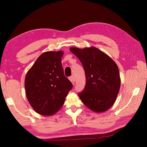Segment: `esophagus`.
<instances>
[{"label":"esophagus","instance_id":"34e87169","mask_svg":"<svg viewBox=\"0 0 147 147\" xmlns=\"http://www.w3.org/2000/svg\"><path fill=\"white\" fill-rule=\"evenodd\" d=\"M69 80L71 81V83H73V85H74V83H75V82H74V79L73 76H71V77H69Z\"/></svg>","mask_w":147,"mask_h":147}]
</instances>
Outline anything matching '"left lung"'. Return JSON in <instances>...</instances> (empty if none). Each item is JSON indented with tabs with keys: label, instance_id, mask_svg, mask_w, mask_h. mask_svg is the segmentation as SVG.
Returning <instances> with one entry per match:
<instances>
[{
	"label": "left lung",
	"instance_id": "obj_1",
	"mask_svg": "<svg viewBox=\"0 0 147 147\" xmlns=\"http://www.w3.org/2000/svg\"><path fill=\"white\" fill-rule=\"evenodd\" d=\"M79 59L86 76L85 88L78 93L81 100L90 110L103 112L110 109L119 92L121 78L116 63L94 47L70 48Z\"/></svg>",
	"mask_w": 147,
	"mask_h": 147
}]
</instances>
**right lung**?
<instances>
[{"instance_id": "add662e5", "label": "right lung", "mask_w": 147, "mask_h": 147, "mask_svg": "<svg viewBox=\"0 0 147 147\" xmlns=\"http://www.w3.org/2000/svg\"><path fill=\"white\" fill-rule=\"evenodd\" d=\"M63 51H48L36 59L26 73L24 86L28 100L37 113L52 115L63 105L71 82L64 76Z\"/></svg>"}]
</instances>
